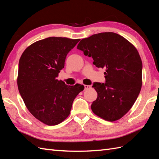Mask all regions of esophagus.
Returning a JSON list of instances; mask_svg holds the SVG:
<instances>
[{
	"instance_id": "1",
	"label": "esophagus",
	"mask_w": 159,
	"mask_h": 159,
	"mask_svg": "<svg viewBox=\"0 0 159 159\" xmlns=\"http://www.w3.org/2000/svg\"><path fill=\"white\" fill-rule=\"evenodd\" d=\"M84 87H85V89H90L91 87H91V85H84Z\"/></svg>"
}]
</instances>
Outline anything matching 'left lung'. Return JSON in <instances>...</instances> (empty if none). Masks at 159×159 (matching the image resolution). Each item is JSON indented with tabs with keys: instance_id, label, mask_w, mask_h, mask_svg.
<instances>
[{
	"instance_id": "1",
	"label": "left lung",
	"mask_w": 159,
	"mask_h": 159,
	"mask_svg": "<svg viewBox=\"0 0 159 159\" xmlns=\"http://www.w3.org/2000/svg\"><path fill=\"white\" fill-rule=\"evenodd\" d=\"M77 48L92 57L97 67L106 71V82L92 86L98 93L91 106L93 113L107 121L120 120L135 102L142 85V61L137 50L124 37L112 32L83 39Z\"/></svg>"
}]
</instances>
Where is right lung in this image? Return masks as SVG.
I'll list each match as a JSON object with an SVG mask.
<instances>
[{"label":"right lung","mask_w":159,"mask_h":159,"mask_svg":"<svg viewBox=\"0 0 159 159\" xmlns=\"http://www.w3.org/2000/svg\"><path fill=\"white\" fill-rule=\"evenodd\" d=\"M79 41L50 37L30 45L20 59L17 83L20 96L29 112L48 126L68 117L74 100L84 89L83 85L69 86L57 79L67 53Z\"/></svg>","instance_id":"obj_1"}]
</instances>
